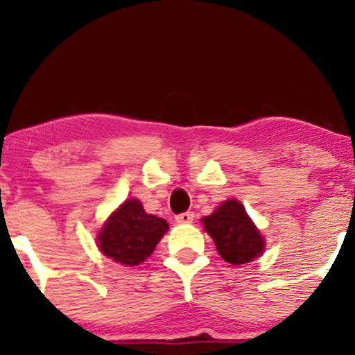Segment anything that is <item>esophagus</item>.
<instances>
[{
    "label": "esophagus",
    "instance_id": "obj_1",
    "mask_svg": "<svg viewBox=\"0 0 355 355\" xmlns=\"http://www.w3.org/2000/svg\"><path fill=\"white\" fill-rule=\"evenodd\" d=\"M192 221H193V213L191 211H184L181 215L176 216V223H179V225H191Z\"/></svg>",
    "mask_w": 355,
    "mask_h": 355
}]
</instances>
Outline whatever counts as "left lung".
<instances>
[{"instance_id": "obj_1", "label": "left lung", "mask_w": 355, "mask_h": 355, "mask_svg": "<svg viewBox=\"0 0 355 355\" xmlns=\"http://www.w3.org/2000/svg\"><path fill=\"white\" fill-rule=\"evenodd\" d=\"M215 242L218 254L231 265L249 263L265 250V239L236 198L223 202L211 215L202 220Z\"/></svg>"}]
</instances>
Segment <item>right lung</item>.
<instances>
[{
  "instance_id": "add662e5",
  "label": "right lung",
  "mask_w": 355,
  "mask_h": 355,
  "mask_svg": "<svg viewBox=\"0 0 355 355\" xmlns=\"http://www.w3.org/2000/svg\"><path fill=\"white\" fill-rule=\"evenodd\" d=\"M166 231V220L148 215L137 198H129L106 220L96 242L101 254L116 263L137 266L153 254Z\"/></svg>"
}]
</instances>
